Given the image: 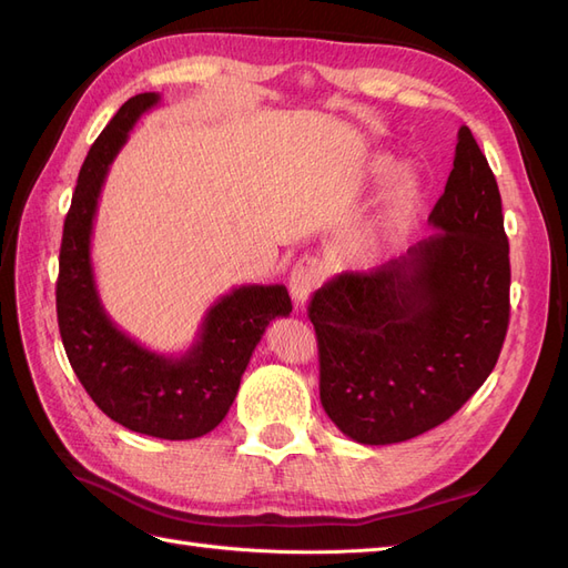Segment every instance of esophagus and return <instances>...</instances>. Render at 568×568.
Wrapping results in <instances>:
<instances>
[{
	"mask_svg": "<svg viewBox=\"0 0 568 568\" xmlns=\"http://www.w3.org/2000/svg\"><path fill=\"white\" fill-rule=\"evenodd\" d=\"M322 263L317 257H301V261L291 270V280H288V288L291 296H294L296 305L303 307L307 301H311L313 291L322 284Z\"/></svg>",
	"mask_w": 568,
	"mask_h": 568,
	"instance_id": "obj_1",
	"label": "esophagus"
}]
</instances>
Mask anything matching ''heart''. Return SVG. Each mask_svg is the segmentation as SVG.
<instances>
[{
  "label": "heart",
  "instance_id": "heart-1",
  "mask_svg": "<svg viewBox=\"0 0 568 568\" xmlns=\"http://www.w3.org/2000/svg\"><path fill=\"white\" fill-rule=\"evenodd\" d=\"M419 211V189L415 180H400L390 189V194L384 203V209L376 217V230L374 239L367 246V255L376 257L382 253L384 246L398 242L400 236L409 232V227L415 225V217Z\"/></svg>",
  "mask_w": 568,
  "mask_h": 568
}]
</instances>
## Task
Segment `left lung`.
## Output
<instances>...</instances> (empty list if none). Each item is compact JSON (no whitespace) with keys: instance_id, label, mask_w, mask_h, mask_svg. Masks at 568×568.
<instances>
[{"instance_id":"left-lung-1","label":"left lung","mask_w":568,"mask_h":568,"mask_svg":"<svg viewBox=\"0 0 568 568\" xmlns=\"http://www.w3.org/2000/svg\"><path fill=\"white\" fill-rule=\"evenodd\" d=\"M434 234L315 291L320 400L355 443L390 445L450 419L484 386L509 324V242L493 170L457 132Z\"/></svg>"}]
</instances>
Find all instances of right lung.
I'll return each instance as SVG.
<instances>
[{"label":"right lung","instance_id":"add662e5","mask_svg":"<svg viewBox=\"0 0 568 568\" xmlns=\"http://www.w3.org/2000/svg\"><path fill=\"white\" fill-rule=\"evenodd\" d=\"M159 101L156 92L128 99L82 163L63 222L57 315L68 363L106 417L144 436L189 440L225 419L255 346L274 317L291 313V298L282 284L232 288L209 307L184 355L144 348L106 315L90 253L99 194L128 132Z\"/></svg>","mask_w":568,"mask_h":568}]
</instances>
